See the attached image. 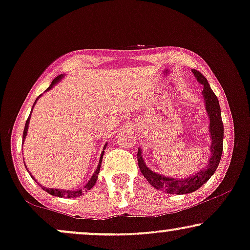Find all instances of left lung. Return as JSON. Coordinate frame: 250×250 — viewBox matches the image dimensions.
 I'll return each instance as SVG.
<instances>
[{
	"label": "left lung",
	"instance_id": "left-lung-1",
	"mask_svg": "<svg viewBox=\"0 0 250 250\" xmlns=\"http://www.w3.org/2000/svg\"><path fill=\"white\" fill-rule=\"evenodd\" d=\"M195 77L197 80L204 85L203 95L205 98V105L206 111L209 115V132L210 137H212V145H210V159L209 163L207 165L206 168L200 170L198 173L192 174L191 177L187 179H175V178H167L163 177L155 173V172L150 171L148 167H146L145 162H144L142 157V150L138 149L137 153V160H138L139 170L142 172L144 177L147 179V181L153 186L157 190H162L167 192V194H190L192 191H196L208 181V179L212 177L214 172L216 171L219 163L221 161V156H222L223 152V122L222 118H221V108L219 104V100H217L216 95L210 88L208 82L204 77L202 73L197 70L192 69Z\"/></svg>",
	"mask_w": 250,
	"mask_h": 250
}]
</instances>
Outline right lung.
Wrapping results in <instances>:
<instances>
[{
	"instance_id": "add662e5",
	"label": "right lung",
	"mask_w": 250,
	"mask_h": 250,
	"mask_svg": "<svg viewBox=\"0 0 250 250\" xmlns=\"http://www.w3.org/2000/svg\"><path fill=\"white\" fill-rule=\"evenodd\" d=\"M62 78V76H58L56 77V78L53 80V82H52V83H51V86L48 87L47 88V90L48 89H51L52 87H53L56 83L59 82L60 79ZM35 103H36V102H35ZM34 107V106H33ZM29 119H30V115H29V118L27 119V121H26V125H24V129H23V135H22V139H24V137H26V135H27V129H28V124H29ZM105 148V147H104ZM103 155H104V150H103V153L101 154V159H100V163H98V167H97V168H96V171L94 172V174H93V177L90 178V180L87 182V185L85 186V187H83V189H78V190H76V191H66V190H62V189H50V188H43L45 191L46 192H48V194H51V195H53V196H56V197H65V198H75V197H79V196H82V194H83V190H90L91 188L94 187V185L96 184V180H97V175H98V173H100V168H101V164H102V159H103ZM35 180V179H34ZM36 181V180H35ZM40 185V184H38Z\"/></svg>"
}]
</instances>
